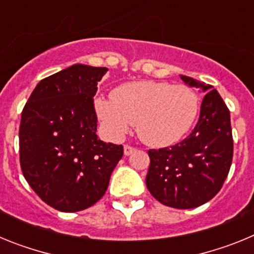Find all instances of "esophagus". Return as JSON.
<instances>
[{"instance_id": "obj_1", "label": "esophagus", "mask_w": 254, "mask_h": 254, "mask_svg": "<svg viewBox=\"0 0 254 254\" xmlns=\"http://www.w3.org/2000/svg\"><path fill=\"white\" fill-rule=\"evenodd\" d=\"M134 150H136V147L131 146V145H125V155H127V156L131 155Z\"/></svg>"}]
</instances>
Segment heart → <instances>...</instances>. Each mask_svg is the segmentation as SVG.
Masks as SVG:
<instances>
[{
  "label": "heart",
  "mask_w": 254,
  "mask_h": 254,
  "mask_svg": "<svg viewBox=\"0 0 254 254\" xmlns=\"http://www.w3.org/2000/svg\"><path fill=\"white\" fill-rule=\"evenodd\" d=\"M113 98L99 96L95 111L112 138L136 125L138 137L150 146H168L185 137L198 118L201 102L193 89L151 80L118 86Z\"/></svg>",
  "instance_id": "b5f03b06"
}]
</instances>
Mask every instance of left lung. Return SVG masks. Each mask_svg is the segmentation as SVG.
Instances as JSON below:
<instances>
[{
    "label": "left lung",
    "mask_w": 254,
    "mask_h": 254,
    "mask_svg": "<svg viewBox=\"0 0 254 254\" xmlns=\"http://www.w3.org/2000/svg\"><path fill=\"white\" fill-rule=\"evenodd\" d=\"M190 86L202 87L199 118L193 131L170 147L150 149L147 190L163 205L174 208H194L217 194L233 161L230 112L210 85L181 76Z\"/></svg>",
    "instance_id": "left-lung-1"
}]
</instances>
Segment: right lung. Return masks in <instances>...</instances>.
Wrapping results in <instances>:
<instances>
[{"label": "right lung", "mask_w": 254, "mask_h": 254, "mask_svg": "<svg viewBox=\"0 0 254 254\" xmlns=\"http://www.w3.org/2000/svg\"><path fill=\"white\" fill-rule=\"evenodd\" d=\"M107 67L73 64L43 78L29 96L19 129L20 167L35 193L64 212L104 196L122 145L96 136L94 95Z\"/></svg>", "instance_id": "1"}]
</instances>
